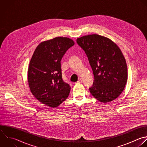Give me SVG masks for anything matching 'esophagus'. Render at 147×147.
<instances>
[{
    "instance_id": "obj_1",
    "label": "esophagus",
    "mask_w": 147,
    "mask_h": 147,
    "mask_svg": "<svg viewBox=\"0 0 147 147\" xmlns=\"http://www.w3.org/2000/svg\"><path fill=\"white\" fill-rule=\"evenodd\" d=\"M82 82H83V80H82V79H79V80L77 82H76L75 83H76V84H78V83H82Z\"/></svg>"
}]
</instances>
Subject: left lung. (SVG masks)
Instances as JSON below:
<instances>
[{
  "label": "left lung",
  "instance_id": "left-lung-1",
  "mask_svg": "<svg viewBox=\"0 0 147 147\" xmlns=\"http://www.w3.org/2000/svg\"><path fill=\"white\" fill-rule=\"evenodd\" d=\"M76 42L85 51L93 71L90 93L102 103L115 100L127 80L126 62L121 49L110 38L96 34L78 38Z\"/></svg>",
  "mask_w": 147,
  "mask_h": 147
}]
</instances>
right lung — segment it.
<instances>
[{
  "label": "right lung",
  "instance_id": "1",
  "mask_svg": "<svg viewBox=\"0 0 147 147\" xmlns=\"http://www.w3.org/2000/svg\"><path fill=\"white\" fill-rule=\"evenodd\" d=\"M75 42L68 37H57L41 42L31 58L28 72L30 90L42 103L55 108L68 96L71 87L63 82L61 60Z\"/></svg>",
  "mask_w": 147,
  "mask_h": 147
}]
</instances>
